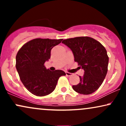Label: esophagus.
I'll return each mask as SVG.
<instances>
[{
	"mask_svg": "<svg viewBox=\"0 0 126 126\" xmlns=\"http://www.w3.org/2000/svg\"><path fill=\"white\" fill-rule=\"evenodd\" d=\"M66 75H67V76H72L73 75V74L71 73H69V72H66Z\"/></svg>",
	"mask_w": 126,
	"mask_h": 126,
	"instance_id": "34e87169",
	"label": "esophagus"
}]
</instances>
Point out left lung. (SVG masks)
Returning <instances> with one entry per match:
<instances>
[{
	"label": "left lung",
	"instance_id": "obj_1",
	"mask_svg": "<svg viewBox=\"0 0 126 126\" xmlns=\"http://www.w3.org/2000/svg\"><path fill=\"white\" fill-rule=\"evenodd\" d=\"M62 43L73 52L75 62L84 70L80 82L73 85L78 93L89 95L100 87L108 71V56L106 49L95 39L89 37H78L63 40Z\"/></svg>",
	"mask_w": 126,
	"mask_h": 126
}]
</instances>
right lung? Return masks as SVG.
Returning <instances> with one entry per match:
<instances>
[{
	"label": "right lung",
	"instance_id": "right-lung-1",
	"mask_svg": "<svg viewBox=\"0 0 126 126\" xmlns=\"http://www.w3.org/2000/svg\"><path fill=\"white\" fill-rule=\"evenodd\" d=\"M63 39L35 38L27 42L16 56V68L22 83L27 90L38 96L51 94L56 88L59 78L64 72L47 69L44 63L51 57V50Z\"/></svg>",
	"mask_w": 126,
	"mask_h": 126
}]
</instances>
